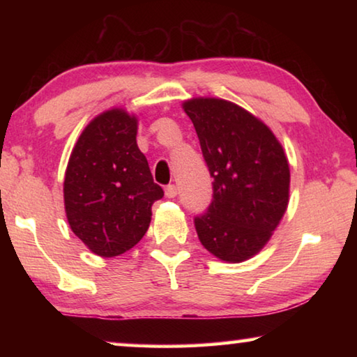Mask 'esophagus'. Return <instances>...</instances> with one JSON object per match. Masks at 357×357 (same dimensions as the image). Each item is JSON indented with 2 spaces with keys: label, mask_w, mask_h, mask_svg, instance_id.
<instances>
[{
  "label": "esophagus",
  "mask_w": 357,
  "mask_h": 357,
  "mask_svg": "<svg viewBox=\"0 0 357 357\" xmlns=\"http://www.w3.org/2000/svg\"><path fill=\"white\" fill-rule=\"evenodd\" d=\"M165 195L168 197V198H174L178 195V187L174 185V184H168L167 187H165Z\"/></svg>",
  "instance_id": "esophagus-1"
}]
</instances>
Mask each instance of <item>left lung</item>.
<instances>
[{
	"label": "left lung",
	"instance_id": "left-lung-1",
	"mask_svg": "<svg viewBox=\"0 0 357 357\" xmlns=\"http://www.w3.org/2000/svg\"><path fill=\"white\" fill-rule=\"evenodd\" d=\"M213 183V202L193 223L198 239L223 261L239 263L268 243L288 206L289 167L261 121L222 99L184 102Z\"/></svg>",
	"mask_w": 357,
	"mask_h": 357
}]
</instances>
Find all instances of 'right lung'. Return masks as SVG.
Masks as SVG:
<instances>
[{
    "label": "right lung",
    "mask_w": 357,
    "mask_h": 357,
    "mask_svg": "<svg viewBox=\"0 0 357 357\" xmlns=\"http://www.w3.org/2000/svg\"><path fill=\"white\" fill-rule=\"evenodd\" d=\"M137 119L124 110L94 118L72 149L64 179L69 225L96 255L132 249L151 222V206L164 197L137 146Z\"/></svg>",
    "instance_id": "1"
}]
</instances>
